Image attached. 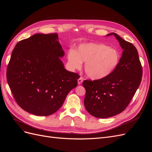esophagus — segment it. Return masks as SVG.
<instances>
[{
    "label": "esophagus",
    "mask_w": 152,
    "mask_h": 152,
    "mask_svg": "<svg viewBox=\"0 0 152 152\" xmlns=\"http://www.w3.org/2000/svg\"><path fill=\"white\" fill-rule=\"evenodd\" d=\"M83 78L82 77H80V78L77 80V83H78V85H81L82 83V82H83Z\"/></svg>",
    "instance_id": "obj_1"
}]
</instances>
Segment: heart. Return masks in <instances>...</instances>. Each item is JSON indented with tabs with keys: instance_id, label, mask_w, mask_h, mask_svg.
Instances as JSON below:
<instances>
[{
	"instance_id": "1",
	"label": "heart",
	"mask_w": 152,
	"mask_h": 152,
	"mask_svg": "<svg viewBox=\"0 0 152 152\" xmlns=\"http://www.w3.org/2000/svg\"><path fill=\"white\" fill-rule=\"evenodd\" d=\"M69 66L79 69L85 63V71L90 78L101 80L110 76L118 67L120 60L119 51L102 43L86 42L80 44L75 51L67 53Z\"/></svg>"
}]
</instances>
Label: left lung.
<instances>
[{"label":"left lung","instance_id":"left-lung-1","mask_svg":"<svg viewBox=\"0 0 152 152\" xmlns=\"http://www.w3.org/2000/svg\"><path fill=\"white\" fill-rule=\"evenodd\" d=\"M111 35L123 49L118 67L104 78L83 82L86 90L85 107L98 118H110L124 111L140 86L142 75L136 47L114 32L107 36Z\"/></svg>","mask_w":152,"mask_h":152}]
</instances>
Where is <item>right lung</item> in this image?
<instances>
[{"label":"right lung","mask_w":152,"mask_h":152,"mask_svg":"<svg viewBox=\"0 0 152 152\" xmlns=\"http://www.w3.org/2000/svg\"><path fill=\"white\" fill-rule=\"evenodd\" d=\"M57 34H36L17 43L7 69V80L17 104L37 116L60 109L80 76L66 70Z\"/></svg>","instance_id":"obj_1"}]
</instances>
